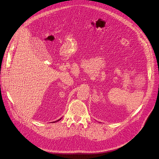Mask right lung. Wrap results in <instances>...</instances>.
<instances>
[{"label": "right lung", "instance_id": "1", "mask_svg": "<svg viewBox=\"0 0 159 159\" xmlns=\"http://www.w3.org/2000/svg\"><path fill=\"white\" fill-rule=\"evenodd\" d=\"M61 118H60V120H57V121H60V120H61ZM54 122H56V121H54Z\"/></svg>", "mask_w": 159, "mask_h": 159}]
</instances>
